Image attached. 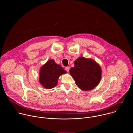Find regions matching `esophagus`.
Here are the masks:
<instances>
[{
  "instance_id": "34e87169",
  "label": "esophagus",
  "mask_w": 133,
  "mask_h": 133,
  "mask_svg": "<svg viewBox=\"0 0 133 133\" xmlns=\"http://www.w3.org/2000/svg\"><path fill=\"white\" fill-rule=\"evenodd\" d=\"M69 67H66L65 68V70H66V71L67 72H69Z\"/></svg>"
}]
</instances>
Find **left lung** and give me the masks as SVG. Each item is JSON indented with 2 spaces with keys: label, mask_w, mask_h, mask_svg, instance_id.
Here are the masks:
<instances>
[{
  "label": "left lung",
  "mask_w": 133,
  "mask_h": 133,
  "mask_svg": "<svg viewBox=\"0 0 133 133\" xmlns=\"http://www.w3.org/2000/svg\"><path fill=\"white\" fill-rule=\"evenodd\" d=\"M74 65L69 73L81 89L90 90L98 85L102 77V69L95 61L79 57L75 61Z\"/></svg>",
  "instance_id": "8db88e82"
}]
</instances>
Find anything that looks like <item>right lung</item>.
I'll return each instance as SVG.
<instances>
[{"mask_svg": "<svg viewBox=\"0 0 133 133\" xmlns=\"http://www.w3.org/2000/svg\"><path fill=\"white\" fill-rule=\"evenodd\" d=\"M66 72V71L61 65L57 64L54 59H50L40 69L39 83L46 89L52 88L57 84L60 76Z\"/></svg>", "mask_w": 133, "mask_h": 133, "instance_id": "right-lung-1", "label": "right lung"}]
</instances>
